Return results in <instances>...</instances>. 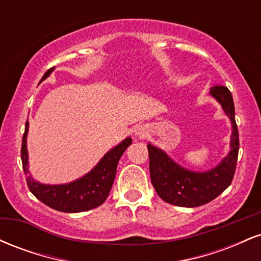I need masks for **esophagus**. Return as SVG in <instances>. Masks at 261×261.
<instances>
[{
    "instance_id": "34e87169",
    "label": "esophagus",
    "mask_w": 261,
    "mask_h": 261,
    "mask_svg": "<svg viewBox=\"0 0 261 261\" xmlns=\"http://www.w3.org/2000/svg\"><path fill=\"white\" fill-rule=\"evenodd\" d=\"M146 134H147V130H146V127L143 126H139L135 130V135H137L139 137H145Z\"/></svg>"
}]
</instances>
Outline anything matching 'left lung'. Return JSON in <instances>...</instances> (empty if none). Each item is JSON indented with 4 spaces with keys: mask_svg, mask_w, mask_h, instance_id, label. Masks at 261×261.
<instances>
[{
    "mask_svg": "<svg viewBox=\"0 0 261 261\" xmlns=\"http://www.w3.org/2000/svg\"><path fill=\"white\" fill-rule=\"evenodd\" d=\"M211 95L216 98L224 113L232 121L230 152L216 168L197 173L181 168L160 148L149 145V173L151 182L158 196L166 202L182 207H196L205 205L222 194L234 176L239 151L238 127L236 124L234 103L229 89L224 86H214Z\"/></svg>",
    "mask_w": 261,
    "mask_h": 261,
    "instance_id": "left-lung-1",
    "label": "left lung"
}]
</instances>
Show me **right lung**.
Instances as JSON below:
<instances>
[{
	"mask_svg": "<svg viewBox=\"0 0 261 261\" xmlns=\"http://www.w3.org/2000/svg\"><path fill=\"white\" fill-rule=\"evenodd\" d=\"M53 70L54 68L47 70L41 80L46 79L53 72ZM28 125L29 122L27 120L20 158H22L23 170L27 174V185L33 195L49 207L68 214L88 211L98 207L106 201L115 179L119 160L125 149L133 143L130 137L125 139L116 147L110 149L88 174L82 176L79 180L62 185H44L35 181L31 175H28V152H27Z\"/></svg>",
	"mask_w": 261,
	"mask_h": 261,
	"instance_id": "right-lung-1",
	"label": "right lung"
}]
</instances>
